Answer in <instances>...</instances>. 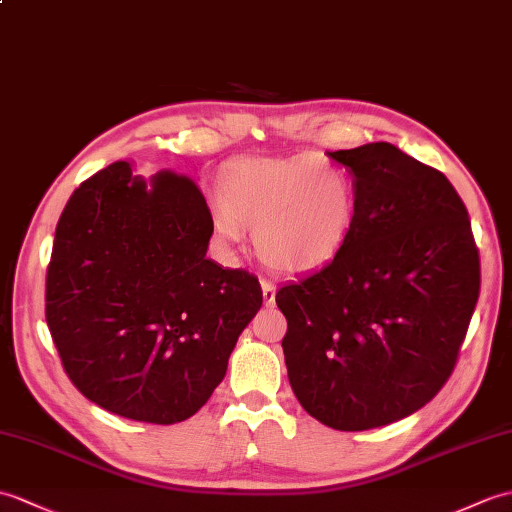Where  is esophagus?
I'll return each mask as SVG.
<instances>
[{
  "label": "esophagus",
  "instance_id": "1",
  "mask_svg": "<svg viewBox=\"0 0 512 512\" xmlns=\"http://www.w3.org/2000/svg\"><path fill=\"white\" fill-rule=\"evenodd\" d=\"M261 292H264V303H266V305L275 303V294H277L275 283L268 281V279H261Z\"/></svg>",
  "mask_w": 512,
  "mask_h": 512
}]
</instances>
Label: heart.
<instances>
[{
    "label": "heart",
    "instance_id": "obj_1",
    "mask_svg": "<svg viewBox=\"0 0 512 512\" xmlns=\"http://www.w3.org/2000/svg\"><path fill=\"white\" fill-rule=\"evenodd\" d=\"M216 229L253 244L266 266L305 272L325 266L347 244L358 216L349 174L314 154L292 159H244L222 174Z\"/></svg>",
    "mask_w": 512,
    "mask_h": 512
}]
</instances>
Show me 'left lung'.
<instances>
[{"instance_id":"1","label":"left lung","mask_w":512,"mask_h":512,"mask_svg":"<svg viewBox=\"0 0 512 512\" xmlns=\"http://www.w3.org/2000/svg\"><path fill=\"white\" fill-rule=\"evenodd\" d=\"M329 157L353 176L358 216L334 259L279 288L281 347L305 412L360 432L447 384L480 296V255L443 172L386 141Z\"/></svg>"}]
</instances>
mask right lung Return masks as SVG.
<instances>
[{"label": "right lung", "instance_id": "add662e5", "mask_svg": "<svg viewBox=\"0 0 512 512\" xmlns=\"http://www.w3.org/2000/svg\"><path fill=\"white\" fill-rule=\"evenodd\" d=\"M211 211L187 176L146 185L128 161L82 181L56 224L45 320L67 377L124 419L172 425L205 406L264 301L207 259Z\"/></svg>", "mask_w": 512, "mask_h": 512}]
</instances>
